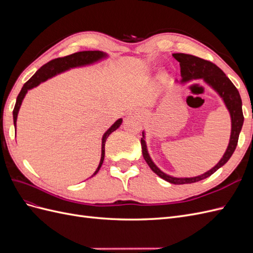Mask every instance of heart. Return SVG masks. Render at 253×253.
<instances>
[{"instance_id":"heart-1","label":"heart","mask_w":253,"mask_h":253,"mask_svg":"<svg viewBox=\"0 0 253 253\" xmlns=\"http://www.w3.org/2000/svg\"><path fill=\"white\" fill-rule=\"evenodd\" d=\"M153 68H152V66H148V71H152Z\"/></svg>"}]
</instances>
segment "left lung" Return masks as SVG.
<instances>
[{
  "instance_id": "left-lung-1",
  "label": "left lung",
  "mask_w": 253,
  "mask_h": 253,
  "mask_svg": "<svg viewBox=\"0 0 253 253\" xmlns=\"http://www.w3.org/2000/svg\"><path fill=\"white\" fill-rule=\"evenodd\" d=\"M173 57L179 62L181 76V79L179 81L176 80L175 83L185 85V84L191 81L203 80L207 85L210 86L220 97L231 119L230 139H229L228 147L223 157L212 169L205 172L204 174L194 176V177H175V176L169 175L160 170L149 154L147 141H145V131H142V155L151 168V170L157 174L160 178L165 179L168 182L174 183V185H185V183H192L209 177L230 159L237 145V140H239V136L244 124V116L242 111V99L239 90L219 67L210 62V61L192 55H187V53H173Z\"/></svg>"
}]
</instances>
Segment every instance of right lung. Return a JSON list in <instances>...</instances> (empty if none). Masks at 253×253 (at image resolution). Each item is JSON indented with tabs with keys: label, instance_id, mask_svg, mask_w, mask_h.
<instances>
[{
	"label": "right lung",
	"instance_id": "1",
	"mask_svg": "<svg viewBox=\"0 0 253 253\" xmlns=\"http://www.w3.org/2000/svg\"><path fill=\"white\" fill-rule=\"evenodd\" d=\"M110 56L108 53L104 51H100V50H85V51H79V52H75L72 53L70 56H66L63 58H58V59H53L51 61H49L48 63L44 64L40 70H38L36 72V74L30 78L24 85H23L20 94L18 95L17 98V102L16 105H14V109L12 112V116H13V125H14V128H17V119H18V114L20 111V108L22 105L23 100L27 94V91L29 89H32L34 87H37L39 85L40 83L46 81L55 76L65 73L67 71L72 70V68H77V67H83V66H89L96 64L98 62H101V61L108 59ZM122 124V118H119L117 121L114 122V125H112V126L110 128H108L105 131V133L102 136L101 139V158H100V163L98 165V168L96 169V171L94 172V174L90 176L93 177L95 176L98 171L100 170V168L103 164L104 160V145H105V141L108 139V137L121 126Z\"/></svg>",
	"mask_w": 253,
	"mask_h": 253
}]
</instances>
